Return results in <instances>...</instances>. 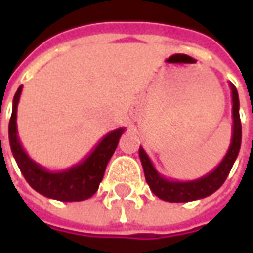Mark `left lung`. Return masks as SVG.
Returning a JSON list of instances; mask_svg holds the SVG:
<instances>
[{"instance_id": "8db88e82", "label": "left lung", "mask_w": 253, "mask_h": 253, "mask_svg": "<svg viewBox=\"0 0 253 253\" xmlns=\"http://www.w3.org/2000/svg\"><path fill=\"white\" fill-rule=\"evenodd\" d=\"M230 90H232V116H233V125H232V139L230 145L222 161L207 175L202 176L196 180L179 181L169 180L163 175H160L157 169L154 168L153 163L150 161L149 156L143 148L139 146V159L142 163L143 173L146 183L150 187V190L154 195L159 196L160 199L167 202H191L196 199H202L206 196L211 195L212 192L222 186L223 181L226 180L229 172L233 167L234 161L237 159L241 146V121H240V101L237 89L233 84L229 83Z\"/></svg>"}]
</instances>
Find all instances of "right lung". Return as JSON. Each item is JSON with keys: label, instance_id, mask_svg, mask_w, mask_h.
I'll return each mask as SVG.
<instances>
[{"label": "right lung", "instance_id": "right-lung-1", "mask_svg": "<svg viewBox=\"0 0 253 253\" xmlns=\"http://www.w3.org/2000/svg\"><path fill=\"white\" fill-rule=\"evenodd\" d=\"M23 86L13 97L12 116L9 121V143L21 173L32 188L43 196L62 202L85 201L93 195L103 180L108 161L115 152L125 128H116L103 137L85 159L63 170H48L27 154L17 135V105Z\"/></svg>", "mask_w": 253, "mask_h": 253}]
</instances>
